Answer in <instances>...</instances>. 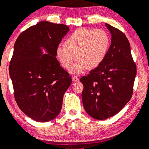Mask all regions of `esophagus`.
Masks as SVG:
<instances>
[{
	"label": "esophagus",
	"instance_id": "1",
	"mask_svg": "<svg viewBox=\"0 0 149 149\" xmlns=\"http://www.w3.org/2000/svg\"><path fill=\"white\" fill-rule=\"evenodd\" d=\"M72 81H73V82L78 81L79 78L77 76H75V75H74V76H73V77H72Z\"/></svg>",
	"mask_w": 149,
	"mask_h": 149
}]
</instances>
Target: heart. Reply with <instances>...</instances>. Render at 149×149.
Instances as JSON below:
<instances>
[{
    "mask_svg": "<svg viewBox=\"0 0 149 149\" xmlns=\"http://www.w3.org/2000/svg\"><path fill=\"white\" fill-rule=\"evenodd\" d=\"M110 37L101 29H78L64 41V47L59 46L56 55L62 67L72 68L74 74H81L86 68L94 69L100 65L109 51Z\"/></svg>",
    "mask_w": 149,
    "mask_h": 149,
    "instance_id": "1",
    "label": "heart"
}]
</instances>
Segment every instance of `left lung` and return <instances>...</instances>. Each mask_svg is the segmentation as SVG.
<instances>
[{"mask_svg": "<svg viewBox=\"0 0 149 149\" xmlns=\"http://www.w3.org/2000/svg\"><path fill=\"white\" fill-rule=\"evenodd\" d=\"M111 33L108 54L100 65L80 78L86 112L96 120L114 116L131 98L136 74L129 41L119 29L105 24Z\"/></svg>", "mask_w": 149, "mask_h": 149, "instance_id": "left-lung-1", "label": "left lung"}]
</instances>
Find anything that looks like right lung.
<instances>
[{
	"label": "right lung",
	"instance_id": "add662e5",
	"mask_svg": "<svg viewBox=\"0 0 149 149\" xmlns=\"http://www.w3.org/2000/svg\"><path fill=\"white\" fill-rule=\"evenodd\" d=\"M69 31L67 25L43 21L21 33L15 43L9 65L15 98L20 109L37 122L52 120L59 114L72 84L56 58Z\"/></svg>",
	"mask_w": 149,
	"mask_h": 149
}]
</instances>
